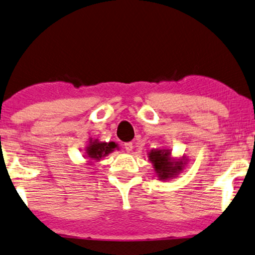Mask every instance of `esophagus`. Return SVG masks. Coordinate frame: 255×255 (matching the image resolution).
I'll list each match as a JSON object with an SVG mask.
<instances>
[{
    "instance_id": "1",
    "label": "esophagus",
    "mask_w": 255,
    "mask_h": 255,
    "mask_svg": "<svg viewBox=\"0 0 255 255\" xmlns=\"http://www.w3.org/2000/svg\"><path fill=\"white\" fill-rule=\"evenodd\" d=\"M133 148H134V145H133V143H131V142H127V143H125L126 151L130 152L131 150H133Z\"/></svg>"
}]
</instances>
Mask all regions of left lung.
<instances>
[{"mask_svg": "<svg viewBox=\"0 0 255 255\" xmlns=\"http://www.w3.org/2000/svg\"><path fill=\"white\" fill-rule=\"evenodd\" d=\"M149 159L151 163H154L156 174H158V177L161 179L170 178L171 176L181 171L183 167V163L181 161H171L169 157L168 150H152L149 154Z\"/></svg>", "mask_w": 255, "mask_h": 255, "instance_id": "1", "label": "left lung"}]
</instances>
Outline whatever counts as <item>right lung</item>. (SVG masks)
I'll return each mask as SVG.
<instances>
[{"mask_svg": "<svg viewBox=\"0 0 255 255\" xmlns=\"http://www.w3.org/2000/svg\"><path fill=\"white\" fill-rule=\"evenodd\" d=\"M117 147V144L114 142H91L90 147L87 148V155L88 157L93 159H99L103 156H106L110 154L111 151L114 150V148Z\"/></svg>", "mask_w": 255, "mask_h": 255, "instance_id": "add662e5", "label": "right lung"}]
</instances>
